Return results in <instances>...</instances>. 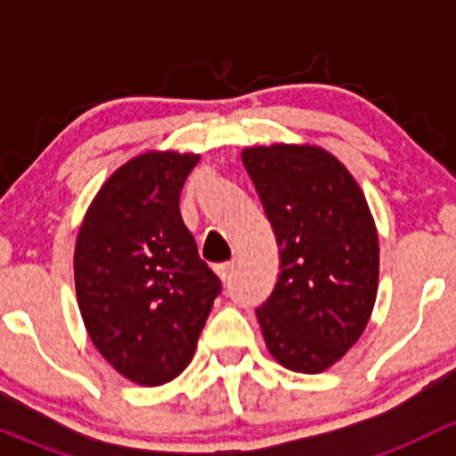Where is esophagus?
<instances>
[{"instance_id": "esophagus-1", "label": "esophagus", "mask_w": 456, "mask_h": 456, "mask_svg": "<svg viewBox=\"0 0 456 456\" xmlns=\"http://www.w3.org/2000/svg\"><path fill=\"white\" fill-rule=\"evenodd\" d=\"M216 273H218V278L223 282H227L233 273V262H220V265H216Z\"/></svg>"}]
</instances>
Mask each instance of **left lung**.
<instances>
[{"mask_svg":"<svg viewBox=\"0 0 456 456\" xmlns=\"http://www.w3.org/2000/svg\"><path fill=\"white\" fill-rule=\"evenodd\" d=\"M280 247V275L256 311L284 369L315 375L342 360L369 324L379 240L364 191L330 151L273 142L242 150Z\"/></svg>","mask_w":456,"mask_h":456,"instance_id":"1","label":"left lung"}]
</instances>
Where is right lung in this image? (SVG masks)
<instances>
[{"mask_svg":"<svg viewBox=\"0 0 456 456\" xmlns=\"http://www.w3.org/2000/svg\"><path fill=\"white\" fill-rule=\"evenodd\" d=\"M200 154L145 151L117 169L87 207L75 287L96 351L141 386L191 362L220 280L181 218V190Z\"/></svg>","mask_w":456,"mask_h":456,"instance_id":"1","label":"right lung"}]
</instances>
